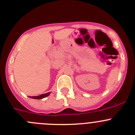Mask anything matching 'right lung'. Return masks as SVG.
<instances>
[{
    "label": "right lung",
    "instance_id": "right-lung-1",
    "mask_svg": "<svg viewBox=\"0 0 135 135\" xmlns=\"http://www.w3.org/2000/svg\"><path fill=\"white\" fill-rule=\"evenodd\" d=\"M50 94V92H49V93L42 94V95H38V96H29V97L32 98V99H43V98H44V97H46L48 96Z\"/></svg>",
    "mask_w": 135,
    "mask_h": 135
}]
</instances>
